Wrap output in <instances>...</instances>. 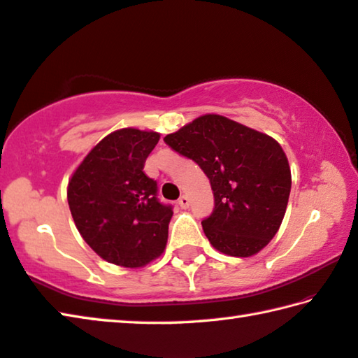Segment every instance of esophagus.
I'll return each instance as SVG.
<instances>
[{
	"label": "esophagus",
	"instance_id": "1",
	"mask_svg": "<svg viewBox=\"0 0 358 358\" xmlns=\"http://www.w3.org/2000/svg\"><path fill=\"white\" fill-rule=\"evenodd\" d=\"M178 205L183 208V210H186V208H189V197L187 196H181L178 199Z\"/></svg>",
	"mask_w": 358,
	"mask_h": 358
}]
</instances>
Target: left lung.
Masks as SVG:
<instances>
[{
    "instance_id": "1",
    "label": "left lung",
    "mask_w": 358,
    "mask_h": 358,
    "mask_svg": "<svg viewBox=\"0 0 358 358\" xmlns=\"http://www.w3.org/2000/svg\"><path fill=\"white\" fill-rule=\"evenodd\" d=\"M164 141L210 178L214 210L201 227L214 249L230 257L264 249L280 229L291 191L282 145L219 114L200 115Z\"/></svg>"
}]
</instances>
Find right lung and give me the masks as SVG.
<instances>
[{"mask_svg": "<svg viewBox=\"0 0 358 358\" xmlns=\"http://www.w3.org/2000/svg\"><path fill=\"white\" fill-rule=\"evenodd\" d=\"M159 133L122 128L103 138L67 186L71 217L96 255L123 268H142L167 244L172 208L157 199V181L144 162Z\"/></svg>", "mask_w": 358, "mask_h": 358, "instance_id": "1", "label": "right lung"}]
</instances>
